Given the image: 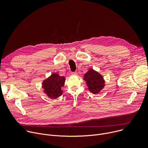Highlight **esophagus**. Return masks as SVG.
Masks as SVG:
<instances>
[{"mask_svg": "<svg viewBox=\"0 0 148 148\" xmlns=\"http://www.w3.org/2000/svg\"><path fill=\"white\" fill-rule=\"evenodd\" d=\"M71 74L74 75H77V72H73V73H71Z\"/></svg>", "mask_w": 148, "mask_h": 148, "instance_id": "1", "label": "esophagus"}]
</instances>
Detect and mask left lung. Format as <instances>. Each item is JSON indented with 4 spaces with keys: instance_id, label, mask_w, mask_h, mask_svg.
<instances>
[{
    "instance_id": "left-lung-1",
    "label": "left lung",
    "mask_w": 148,
    "mask_h": 148,
    "mask_svg": "<svg viewBox=\"0 0 148 148\" xmlns=\"http://www.w3.org/2000/svg\"><path fill=\"white\" fill-rule=\"evenodd\" d=\"M88 90L93 94L98 93L104 87V80L101 75L93 69L88 70L84 76Z\"/></svg>"
}]
</instances>
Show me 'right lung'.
Returning a JSON list of instances; mask_svg holds the SVG:
<instances>
[{
    "mask_svg": "<svg viewBox=\"0 0 148 148\" xmlns=\"http://www.w3.org/2000/svg\"><path fill=\"white\" fill-rule=\"evenodd\" d=\"M65 77L54 73L43 82L44 92L52 98H57L62 95L61 87L64 86Z\"/></svg>",
    "mask_w": 148,
    "mask_h": 148,
    "instance_id": "obj_1",
    "label": "right lung"
}]
</instances>
